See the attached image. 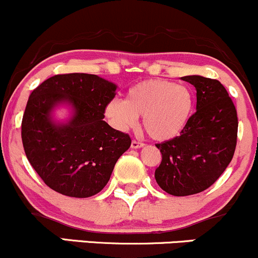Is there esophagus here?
<instances>
[{
    "label": "esophagus",
    "mask_w": 258,
    "mask_h": 258,
    "mask_svg": "<svg viewBox=\"0 0 258 258\" xmlns=\"http://www.w3.org/2000/svg\"><path fill=\"white\" fill-rule=\"evenodd\" d=\"M145 144L144 143H139L137 140L132 141V149H140V147H144Z\"/></svg>",
    "instance_id": "34e87169"
}]
</instances>
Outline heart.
Instances as JSON below:
<instances>
[{
    "instance_id": "obj_1",
    "label": "heart",
    "mask_w": 258,
    "mask_h": 258,
    "mask_svg": "<svg viewBox=\"0 0 258 258\" xmlns=\"http://www.w3.org/2000/svg\"><path fill=\"white\" fill-rule=\"evenodd\" d=\"M195 96L186 85L166 79L145 80L129 89L126 100L115 97L106 106V115L115 128L128 130L137 125L139 115L150 138L170 140L191 120Z\"/></svg>"
}]
</instances>
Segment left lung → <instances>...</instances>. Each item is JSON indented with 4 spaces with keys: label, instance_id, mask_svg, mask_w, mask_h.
<instances>
[{
    "label": "left lung",
    "instance_id": "1",
    "mask_svg": "<svg viewBox=\"0 0 258 258\" xmlns=\"http://www.w3.org/2000/svg\"><path fill=\"white\" fill-rule=\"evenodd\" d=\"M196 89V112L179 137L157 144L162 162L155 178L173 196H189L208 189L234 156L238 115L233 101L218 80L186 75Z\"/></svg>",
    "mask_w": 258,
    "mask_h": 258
}]
</instances>
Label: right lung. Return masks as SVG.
<instances>
[{
  "label": "right lung",
  "instance_id": "1",
  "mask_svg": "<svg viewBox=\"0 0 258 258\" xmlns=\"http://www.w3.org/2000/svg\"><path fill=\"white\" fill-rule=\"evenodd\" d=\"M115 90V84L95 74L72 73L48 78L31 92L22 120L23 146L52 190L83 199L108 183L115 162L132 144L128 134L103 120ZM59 105L71 108L67 121L53 118Z\"/></svg>",
  "mask_w": 258,
  "mask_h": 258
}]
</instances>
